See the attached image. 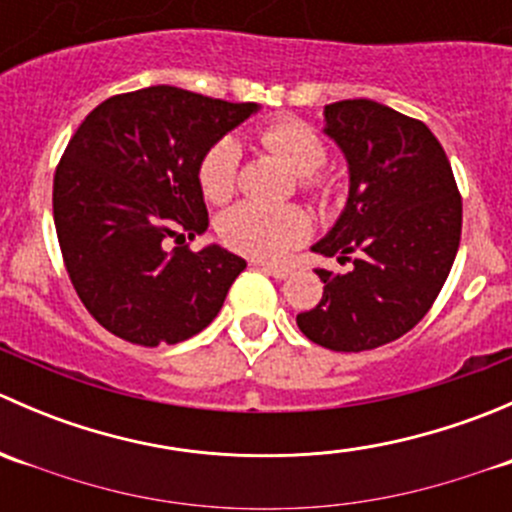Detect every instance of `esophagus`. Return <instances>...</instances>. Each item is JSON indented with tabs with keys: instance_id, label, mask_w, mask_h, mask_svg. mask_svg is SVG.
<instances>
[{
	"instance_id": "34e87169",
	"label": "esophagus",
	"mask_w": 512,
	"mask_h": 512,
	"mask_svg": "<svg viewBox=\"0 0 512 512\" xmlns=\"http://www.w3.org/2000/svg\"><path fill=\"white\" fill-rule=\"evenodd\" d=\"M262 272L270 277H275V280H287L289 275H292V270H287V267H280V265H270V262H262Z\"/></svg>"
}]
</instances>
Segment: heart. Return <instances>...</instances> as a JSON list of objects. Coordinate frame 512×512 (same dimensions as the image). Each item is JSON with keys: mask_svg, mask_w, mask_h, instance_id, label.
Segmentation results:
<instances>
[{"mask_svg": "<svg viewBox=\"0 0 512 512\" xmlns=\"http://www.w3.org/2000/svg\"><path fill=\"white\" fill-rule=\"evenodd\" d=\"M262 146L285 160L299 185L314 195H329L332 185L317 170L327 160V146L317 131L302 121L285 118L260 131ZM240 146L235 138L223 136L203 153L198 163V185L213 203H223L235 190V170ZM312 232V218L299 205H260L237 203L218 220V235L230 250L257 260H277L302 245Z\"/></svg>", "mask_w": 512, "mask_h": 512, "instance_id": "1", "label": "heart"}]
</instances>
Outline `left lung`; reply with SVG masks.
<instances>
[{"label":"left lung","mask_w":512,"mask_h":512,"mask_svg":"<svg viewBox=\"0 0 512 512\" xmlns=\"http://www.w3.org/2000/svg\"><path fill=\"white\" fill-rule=\"evenodd\" d=\"M324 118L347 156L349 200L312 250L354 267L317 270L322 302L297 314V327L332 352H366L404 337L436 302L461 242L463 200L418 118L369 98L329 103Z\"/></svg>","instance_id":"obj_1"}]
</instances>
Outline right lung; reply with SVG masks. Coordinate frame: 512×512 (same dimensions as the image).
Wrapping results in <instances>:
<instances>
[{
  "mask_svg": "<svg viewBox=\"0 0 512 512\" xmlns=\"http://www.w3.org/2000/svg\"><path fill=\"white\" fill-rule=\"evenodd\" d=\"M257 103H230L175 86L98 103L54 173L61 257L91 317L141 347L203 332L247 262L218 245L168 250L205 232L198 185L203 153Z\"/></svg>",
  "mask_w": 512,
  "mask_h": 512,
  "instance_id": "obj_1",
  "label": "right lung"
}]
</instances>
